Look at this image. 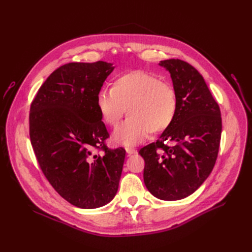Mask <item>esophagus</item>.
I'll return each instance as SVG.
<instances>
[{"instance_id":"esophagus-1","label":"esophagus","mask_w":252,"mask_h":252,"mask_svg":"<svg viewBox=\"0 0 252 252\" xmlns=\"http://www.w3.org/2000/svg\"><path fill=\"white\" fill-rule=\"evenodd\" d=\"M126 152H127L129 156H131V155H136V154H138V150H135L133 148H126Z\"/></svg>"}]
</instances>
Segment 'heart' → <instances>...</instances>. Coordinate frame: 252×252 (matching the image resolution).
Here are the masks:
<instances>
[{"mask_svg":"<svg viewBox=\"0 0 252 252\" xmlns=\"http://www.w3.org/2000/svg\"><path fill=\"white\" fill-rule=\"evenodd\" d=\"M104 124L117 126L127 111L129 119L113 132L114 143L134 146L168 129L177 116L178 95L168 83L143 70L121 74L110 90L101 89L95 97Z\"/></svg>","mask_w":252,"mask_h":252,"instance_id":"obj_1","label":"heart"}]
</instances>
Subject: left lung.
<instances>
[{
  "label": "left lung",
  "instance_id": "left-lung-1",
  "mask_svg": "<svg viewBox=\"0 0 252 252\" xmlns=\"http://www.w3.org/2000/svg\"><path fill=\"white\" fill-rule=\"evenodd\" d=\"M159 65L170 72L178 95L171 126L156 143L141 148L144 183L159 200L177 201L193 193L215 167L222 133L219 104L200 72L185 61Z\"/></svg>",
  "mask_w": 252,
  "mask_h": 252
}]
</instances>
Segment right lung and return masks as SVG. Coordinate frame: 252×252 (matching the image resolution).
<instances>
[{
	"instance_id": "add662e5",
	"label": "right lung",
	"mask_w": 252,
	"mask_h": 252,
	"mask_svg": "<svg viewBox=\"0 0 252 252\" xmlns=\"http://www.w3.org/2000/svg\"><path fill=\"white\" fill-rule=\"evenodd\" d=\"M112 64L68 63L45 81L30 105L29 135L45 178L67 202L93 209L116 195L126 151L106 145L109 133L95 104Z\"/></svg>"
}]
</instances>
